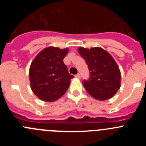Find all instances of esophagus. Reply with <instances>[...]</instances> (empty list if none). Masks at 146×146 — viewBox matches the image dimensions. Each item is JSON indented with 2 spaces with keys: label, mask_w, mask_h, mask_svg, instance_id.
Segmentation results:
<instances>
[{
  "label": "esophagus",
  "mask_w": 146,
  "mask_h": 146,
  "mask_svg": "<svg viewBox=\"0 0 146 146\" xmlns=\"http://www.w3.org/2000/svg\"><path fill=\"white\" fill-rule=\"evenodd\" d=\"M75 77H77V78H79V79H80V78L81 77V76H80V74H76V75H75Z\"/></svg>",
  "instance_id": "obj_1"
}]
</instances>
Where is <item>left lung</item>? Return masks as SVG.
Segmentation results:
<instances>
[{
  "instance_id": "8db88e82",
  "label": "left lung",
  "mask_w": 146,
  "mask_h": 146,
  "mask_svg": "<svg viewBox=\"0 0 146 146\" xmlns=\"http://www.w3.org/2000/svg\"><path fill=\"white\" fill-rule=\"evenodd\" d=\"M78 52L90 72L89 79L82 82L87 92L101 101L114 96L121 87V72L110 54L101 47H79Z\"/></svg>"
}]
</instances>
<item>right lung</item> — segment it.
Wrapping results in <instances>:
<instances>
[{"label": "right lung", "instance_id": "obj_1", "mask_svg": "<svg viewBox=\"0 0 146 146\" xmlns=\"http://www.w3.org/2000/svg\"><path fill=\"white\" fill-rule=\"evenodd\" d=\"M68 52L67 48L46 47L32 61L29 70L30 83L33 92L41 100L56 101L69 88L74 76L69 74L63 61Z\"/></svg>", "mask_w": 146, "mask_h": 146}]
</instances>
